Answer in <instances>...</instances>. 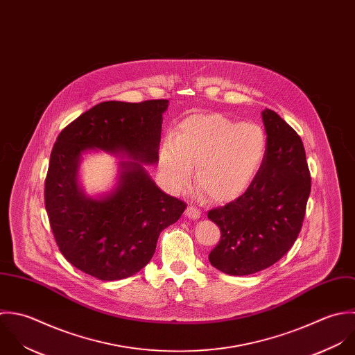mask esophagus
I'll list each match as a JSON object with an SVG mask.
<instances>
[{"label":"esophagus","instance_id":"obj_1","mask_svg":"<svg viewBox=\"0 0 355 355\" xmlns=\"http://www.w3.org/2000/svg\"><path fill=\"white\" fill-rule=\"evenodd\" d=\"M186 216L187 218H190V219H193V220H197V219H200L201 218V211L200 209H197L196 207H187V209H186Z\"/></svg>","mask_w":355,"mask_h":355}]
</instances>
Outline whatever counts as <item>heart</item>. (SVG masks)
I'll list each match as a JSON object with an SVG mask.
<instances>
[{
	"label": "heart",
	"instance_id": "heart-1",
	"mask_svg": "<svg viewBox=\"0 0 355 355\" xmlns=\"http://www.w3.org/2000/svg\"><path fill=\"white\" fill-rule=\"evenodd\" d=\"M266 154V136L254 123L219 114L184 119L172 140L159 150V166L173 193L187 189L196 166V182L215 202L239 198L256 178Z\"/></svg>",
	"mask_w": 355,
	"mask_h": 355
}]
</instances>
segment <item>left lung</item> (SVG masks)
<instances>
[{"mask_svg": "<svg viewBox=\"0 0 355 355\" xmlns=\"http://www.w3.org/2000/svg\"><path fill=\"white\" fill-rule=\"evenodd\" d=\"M266 154L249 189L208 212L220 229L209 261L230 275H249L278 261L295 243L306 214L311 178L300 136L275 112L261 113Z\"/></svg>", "mask_w": 355, "mask_h": 355, "instance_id": "left-lung-1", "label": "left lung"}]
</instances>
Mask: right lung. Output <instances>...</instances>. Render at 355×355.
I'll return each instance as SVG.
<instances>
[{"instance_id":"add662e5","label":"right lung","mask_w":355,"mask_h":355,"mask_svg":"<svg viewBox=\"0 0 355 355\" xmlns=\"http://www.w3.org/2000/svg\"><path fill=\"white\" fill-rule=\"evenodd\" d=\"M168 101L103 102L67 125L56 139L45 179V209L62 254L102 281L128 278L153 257L159 233L178 222L186 204L165 194L146 172L158 162ZM87 149L123 153L118 186L98 199L78 184Z\"/></svg>"}]
</instances>
